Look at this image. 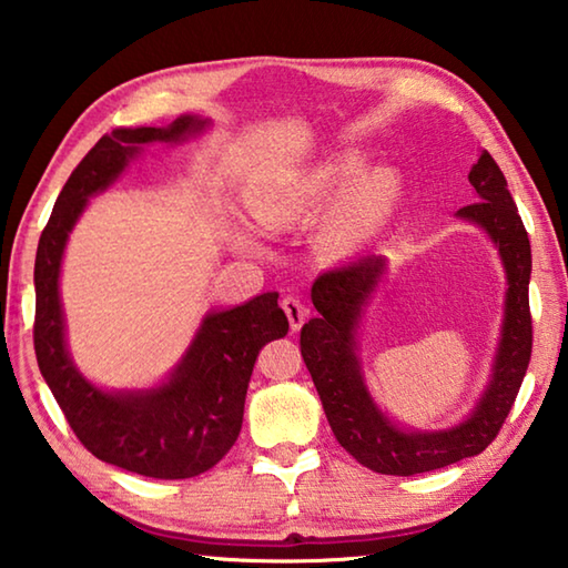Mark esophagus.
I'll return each instance as SVG.
<instances>
[{
  "mask_svg": "<svg viewBox=\"0 0 568 568\" xmlns=\"http://www.w3.org/2000/svg\"><path fill=\"white\" fill-rule=\"evenodd\" d=\"M281 305H283V311H285V315H287V321H291V328H293V331L301 328V325H303L305 318H307V307L303 305L301 297L287 295V297H283Z\"/></svg>",
  "mask_w": 568,
  "mask_h": 568,
  "instance_id": "esophagus-1",
  "label": "esophagus"
}]
</instances>
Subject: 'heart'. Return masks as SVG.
Masks as SVG:
<instances>
[{"mask_svg": "<svg viewBox=\"0 0 568 568\" xmlns=\"http://www.w3.org/2000/svg\"><path fill=\"white\" fill-rule=\"evenodd\" d=\"M355 168H358L355 160H341L333 162V165H325L303 182L295 197H261L255 200L253 213L263 225L281 227L295 213H301L303 207L338 195L345 187V182L351 180ZM396 178L390 172H378V175L361 180L348 200L343 203V207L335 213L328 227H325V245L333 250H348L363 243L378 227L383 215L388 213L390 203L396 200Z\"/></svg>", "mask_w": 568, "mask_h": 568, "instance_id": "heart-1", "label": "heart"}]
</instances>
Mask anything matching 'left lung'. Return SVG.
<instances>
[{"instance_id": "obj_1", "label": "left lung", "mask_w": 568, "mask_h": 568, "mask_svg": "<svg viewBox=\"0 0 568 568\" xmlns=\"http://www.w3.org/2000/svg\"><path fill=\"white\" fill-rule=\"evenodd\" d=\"M468 180L476 190L478 203L460 207L458 215L484 227L498 245L508 275V293L494 381L466 423L438 434H406L373 406L355 358L353 333L361 307L368 301L383 271V257H355L351 263L325 271L313 283L311 295L321 318L303 325L301 355L338 444L361 466L376 474H426L486 450L511 413L531 361L534 325L528 307L531 245L526 227L508 192L504 172L488 152H480Z\"/></svg>"}]
</instances>
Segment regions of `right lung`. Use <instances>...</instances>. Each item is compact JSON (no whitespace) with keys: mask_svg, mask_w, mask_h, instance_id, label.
<instances>
[{"mask_svg":"<svg viewBox=\"0 0 568 568\" xmlns=\"http://www.w3.org/2000/svg\"><path fill=\"white\" fill-rule=\"evenodd\" d=\"M203 128V120L185 114L162 130L104 134L64 182L34 261L37 363L74 436L104 464L165 480L205 474L233 448L257 353L287 333L277 293H263L233 311L207 315L185 361L162 388L102 393L77 373L67 355L57 277L67 235L88 197L108 187L140 145L175 142Z\"/></svg>","mask_w":568,"mask_h":568,"instance_id":"add662e5","label":"right lung"}]
</instances>
